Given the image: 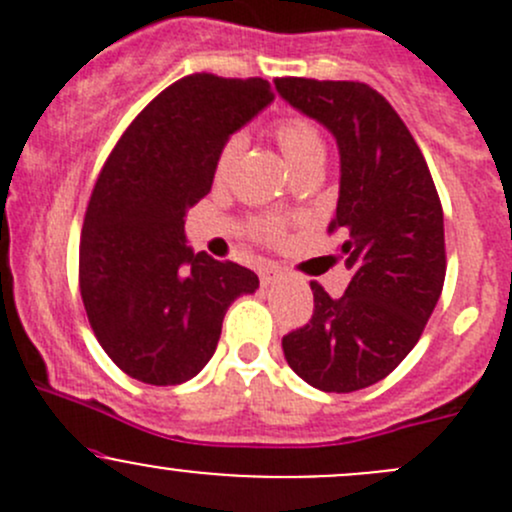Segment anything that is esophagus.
Wrapping results in <instances>:
<instances>
[{
	"instance_id": "1",
	"label": "esophagus",
	"mask_w": 512,
	"mask_h": 512,
	"mask_svg": "<svg viewBox=\"0 0 512 512\" xmlns=\"http://www.w3.org/2000/svg\"><path fill=\"white\" fill-rule=\"evenodd\" d=\"M282 277V270H277L275 265H267V267H262V272H260V282H262V287H270V285H275L277 280H280Z\"/></svg>"
}]
</instances>
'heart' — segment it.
Here are the masks:
<instances>
[{
  "mask_svg": "<svg viewBox=\"0 0 512 512\" xmlns=\"http://www.w3.org/2000/svg\"><path fill=\"white\" fill-rule=\"evenodd\" d=\"M275 138L277 146L285 153L287 163L294 170H302L312 163H324V138L319 133V128L312 121L302 116H287L280 118L275 126ZM240 138L232 136L227 138L225 146L220 148L218 160H215V178L223 180L232 170L237 153H240ZM267 232L275 230V225H265Z\"/></svg>",
  "mask_w": 512,
  "mask_h": 512,
  "instance_id": "heart-1",
  "label": "heart"
}]
</instances>
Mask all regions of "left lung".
<instances>
[{"mask_svg": "<svg viewBox=\"0 0 512 512\" xmlns=\"http://www.w3.org/2000/svg\"><path fill=\"white\" fill-rule=\"evenodd\" d=\"M292 108L339 148V200L329 232L347 240L354 275L342 297L312 282L309 324L282 339L299 379L329 394L366 389L416 347L446 277L443 210L428 165L399 113L359 81L277 79Z\"/></svg>", "mask_w": 512, "mask_h": 512, "instance_id": "left-lung-1", "label": "left lung"}]
</instances>
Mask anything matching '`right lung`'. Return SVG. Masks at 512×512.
Here are the masks:
<instances>
[{
    "instance_id": "obj_1",
    "label": "right lung",
    "mask_w": 512,
    "mask_h": 512,
    "mask_svg": "<svg viewBox=\"0 0 512 512\" xmlns=\"http://www.w3.org/2000/svg\"><path fill=\"white\" fill-rule=\"evenodd\" d=\"M265 79L193 74L153 98L103 165L86 208L79 282L103 352L131 379L175 386L203 371L227 307L260 280L195 255L185 215L213 188L227 138L272 101Z\"/></svg>"
}]
</instances>
